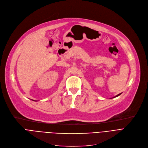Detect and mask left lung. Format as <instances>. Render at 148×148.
<instances>
[{
	"label": "left lung",
	"instance_id": "left-lung-1",
	"mask_svg": "<svg viewBox=\"0 0 148 148\" xmlns=\"http://www.w3.org/2000/svg\"><path fill=\"white\" fill-rule=\"evenodd\" d=\"M121 94V93H120V94H119V95H117L116 96H114V97H113V98H114V97H117V96H120V95Z\"/></svg>",
	"mask_w": 148,
	"mask_h": 148
}]
</instances>
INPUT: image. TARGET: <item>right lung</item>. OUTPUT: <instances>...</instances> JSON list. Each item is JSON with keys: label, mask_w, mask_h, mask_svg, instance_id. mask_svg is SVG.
Segmentation results:
<instances>
[{"label": "right lung", "mask_w": 148, "mask_h": 148, "mask_svg": "<svg viewBox=\"0 0 148 148\" xmlns=\"http://www.w3.org/2000/svg\"><path fill=\"white\" fill-rule=\"evenodd\" d=\"M33 101H34V100H33Z\"/></svg>", "instance_id": "obj_1"}]
</instances>
